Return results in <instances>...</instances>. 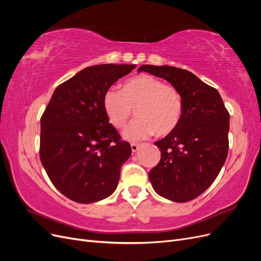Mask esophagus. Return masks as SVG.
I'll list each match as a JSON object with an SVG mask.
<instances>
[{
	"instance_id": "34e87169",
	"label": "esophagus",
	"mask_w": 261,
	"mask_h": 261,
	"mask_svg": "<svg viewBox=\"0 0 261 261\" xmlns=\"http://www.w3.org/2000/svg\"><path fill=\"white\" fill-rule=\"evenodd\" d=\"M139 147H140V145H138V144H132V145H130L132 151H133V152H136L137 150L139 149Z\"/></svg>"
}]
</instances>
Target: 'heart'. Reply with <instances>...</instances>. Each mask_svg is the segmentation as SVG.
<instances>
[{
    "label": "heart",
    "mask_w": 261,
    "mask_h": 261,
    "mask_svg": "<svg viewBox=\"0 0 261 261\" xmlns=\"http://www.w3.org/2000/svg\"><path fill=\"white\" fill-rule=\"evenodd\" d=\"M102 107L116 128H124L135 110L137 120L123 134L130 141L147 139L154 133L158 136L169 135L183 114V99L175 87L146 74L124 82L121 91L107 90Z\"/></svg>",
    "instance_id": "1"
}]
</instances>
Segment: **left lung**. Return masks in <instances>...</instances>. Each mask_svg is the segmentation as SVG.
Here are the masks:
<instances>
[{"label": "left lung", "instance_id": "8db88e82", "mask_svg": "<svg viewBox=\"0 0 261 261\" xmlns=\"http://www.w3.org/2000/svg\"><path fill=\"white\" fill-rule=\"evenodd\" d=\"M138 72L163 78L183 99L177 127L154 143L161 159L149 172L150 183L171 201L195 199L215 181L226 160L230 114L219 91L186 69L141 65Z\"/></svg>", "mask_w": 261, "mask_h": 261}]
</instances>
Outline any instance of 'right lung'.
I'll use <instances>...</instances> for the list:
<instances>
[{"instance_id":"right-lung-1","label":"right lung","mask_w":261,"mask_h":261,"mask_svg":"<svg viewBox=\"0 0 261 261\" xmlns=\"http://www.w3.org/2000/svg\"><path fill=\"white\" fill-rule=\"evenodd\" d=\"M136 65L86 67L54 90L41 117L40 159L55 188L70 200L92 203L111 196L132 153L105 113L102 99Z\"/></svg>"}]
</instances>
